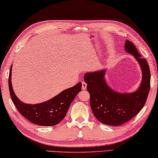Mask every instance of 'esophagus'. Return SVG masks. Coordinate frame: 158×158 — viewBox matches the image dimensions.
Instances as JSON below:
<instances>
[{
	"label": "esophagus",
	"instance_id": "34e87169",
	"mask_svg": "<svg viewBox=\"0 0 158 158\" xmlns=\"http://www.w3.org/2000/svg\"><path fill=\"white\" fill-rule=\"evenodd\" d=\"M82 89L83 90H85L87 89V84L85 83V82H82Z\"/></svg>",
	"mask_w": 158,
	"mask_h": 158
}]
</instances>
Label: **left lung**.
<instances>
[{
  "label": "left lung",
  "mask_w": 158,
  "mask_h": 158,
  "mask_svg": "<svg viewBox=\"0 0 158 158\" xmlns=\"http://www.w3.org/2000/svg\"><path fill=\"white\" fill-rule=\"evenodd\" d=\"M126 51L134 55L142 71L140 87L133 93L121 94L112 89L105 80V71L85 74L89 103L95 117L108 126H121L136 116L144 106L151 87L150 69L146 59L141 57L134 44L126 40Z\"/></svg>",
  "instance_id": "1"
}]
</instances>
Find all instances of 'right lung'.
Instances as JSON below:
<instances>
[{"instance_id":"obj_1","label":"right lung","mask_w":158,"mask_h":158,"mask_svg":"<svg viewBox=\"0 0 158 158\" xmlns=\"http://www.w3.org/2000/svg\"><path fill=\"white\" fill-rule=\"evenodd\" d=\"M12 66L9 74V89L10 97L19 112L30 122L41 126H53L65 117L69 107L81 91L82 84L78 82L75 86L64 90L59 94L44 103L26 104L16 97L11 83Z\"/></svg>"}]
</instances>
